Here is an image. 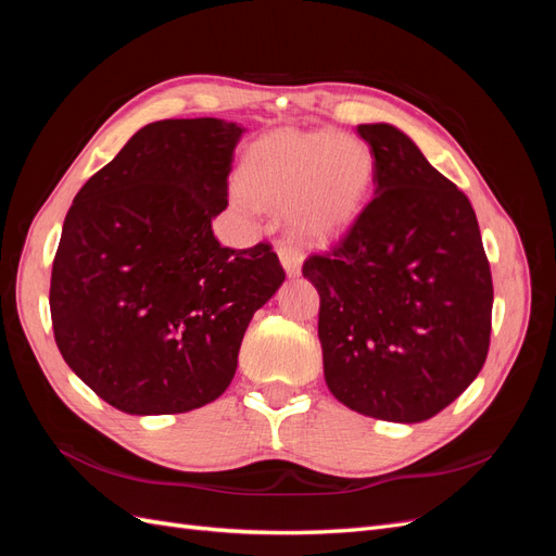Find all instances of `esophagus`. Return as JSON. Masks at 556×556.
<instances>
[{
	"instance_id": "esophagus-1",
	"label": "esophagus",
	"mask_w": 556,
	"mask_h": 556,
	"mask_svg": "<svg viewBox=\"0 0 556 556\" xmlns=\"http://www.w3.org/2000/svg\"><path fill=\"white\" fill-rule=\"evenodd\" d=\"M278 257H280V264L285 266V271H288V276H299L301 264H304V255H301V250L294 243L282 241L278 245Z\"/></svg>"
}]
</instances>
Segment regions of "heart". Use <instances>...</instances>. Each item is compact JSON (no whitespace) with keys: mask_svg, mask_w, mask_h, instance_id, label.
Segmentation results:
<instances>
[{"mask_svg":"<svg viewBox=\"0 0 556 556\" xmlns=\"http://www.w3.org/2000/svg\"><path fill=\"white\" fill-rule=\"evenodd\" d=\"M366 143L336 131H276L241 164L243 206L288 211L296 237L327 243L357 220L374 182Z\"/></svg>","mask_w":556,"mask_h":556,"instance_id":"heart-1","label":"heart"}]
</instances>
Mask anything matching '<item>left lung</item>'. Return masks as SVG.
Instances as JSON below:
<instances>
[{
    "label": "left lung",
    "mask_w": 556,
    "mask_h": 556,
    "mask_svg": "<svg viewBox=\"0 0 556 556\" xmlns=\"http://www.w3.org/2000/svg\"><path fill=\"white\" fill-rule=\"evenodd\" d=\"M376 197L304 262L319 294L325 380L350 410L425 422L476 380L490 350L492 271L468 197L392 125H359Z\"/></svg>",
    "instance_id": "8db88e82"
}]
</instances>
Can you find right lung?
Returning a JSON list of instances; mask_svg holds the SVG:
<instances>
[{
    "label": "right lung",
    "instance_id": "1",
    "mask_svg": "<svg viewBox=\"0 0 556 556\" xmlns=\"http://www.w3.org/2000/svg\"><path fill=\"white\" fill-rule=\"evenodd\" d=\"M241 134L217 117L146 125L64 217L48 296L55 343L117 410L215 401L252 315L285 280L271 243L233 250L213 237Z\"/></svg>",
    "mask_w": 556,
    "mask_h": 556
}]
</instances>
